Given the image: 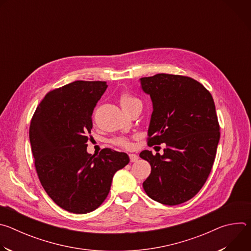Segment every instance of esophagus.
<instances>
[{
    "instance_id": "esophagus-1",
    "label": "esophagus",
    "mask_w": 251,
    "mask_h": 251,
    "mask_svg": "<svg viewBox=\"0 0 251 251\" xmlns=\"http://www.w3.org/2000/svg\"><path fill=\"white\" fill-rule=\"evenodd\" d=\"M129 158H130V161H131L132 163L137 162L138 159H139V157H138L136 154H129Z\"/></svg>"
}]
</instances>
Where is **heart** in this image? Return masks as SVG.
<instances>
[{
  "label": "heart",
  "mask_w": 251,
  "mask_h": 251,
  "mask_svg": "<svg viewBox=\"0 0 251 251\" xmlns=\"http://www.w3.org/2000/svg\"><path fill=\"white\" fill-rule=\"evenodd\" d=\"M119 103L120 106L122 107V109L125 111L127 109H129L130 107H132L133 105L140 103L139 99H137L136 97H134L133 95L129 94V93H122L119 97ZM113 143L117 146L123 147V148H129L131 143L127 138H123V137H119V138H115L113 140Z\"/></svg>",
  "instance_id": "1"
}]
</instances>
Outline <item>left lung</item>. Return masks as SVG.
Wrapping results in <instances>:
<instances>
[{
    "instance_id": "left-lung-1",
    "label": "left lung",
    "mask_w": 251,
    "mask_h": 251,
    "mask_svg": "<svg viewBox=\"0 0 251 251\" xmlns=\"http://www.w3.org/2000/svg\"><path fill=\"white\" fill-rule=\"evenodd\" d=\"M140 82L153 103L148 145L166 144L163 155L140 153L151 165L143 188L160 203H183L202 188L216 158L221 133L212 96L183 75L159 74Z\"/></svg>"
}]
</instances>
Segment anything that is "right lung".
Returning a JSON list of instances; mask_svg holds the SVG:
<instances>
[{"instance_id":"obj_1","label":"right lung","mask_w":251,"mask_h":251,"mask_svg":"<svg viewBox=\"0 0 251 251\" xmlns=\"http://www.w3.org/2000/svg\"><path fill=\"white\" fill-rule=\"evenodd\" d=\"M105 81L77 80L50 91L31 118L29 141L42 186L61 208L74 213L96 209L107 198L114 174L129 162L109 148L87 153L92 113Z\"/></svg>"}]
</instances>
